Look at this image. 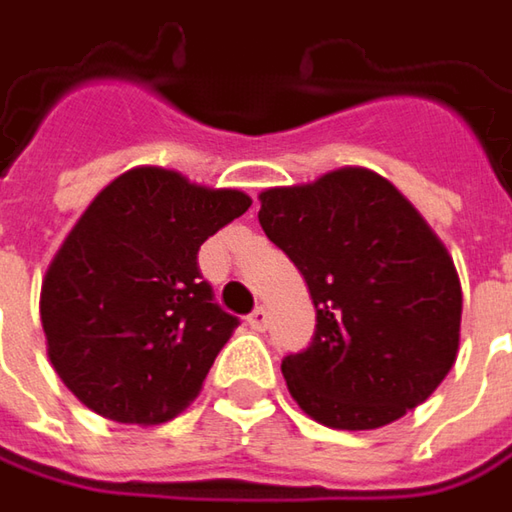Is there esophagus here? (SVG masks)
<instances>
[{
    "label": "esophagus",
    "mask_w": 512,
    "mask_h": 512,
    "mask_svg": "<svg viewBox=\"0 0 512 512\" xmlns=\"http://www.w3.org/2000/svg\"><path fill=\"white\" fill-rule=\"evenodd\" d=\"M246 323H249L255 332H263V329H266V323H269V312H266L263 306H257V309H252V312H249Z\"/></svg>",
    "instance_id": "1"
}]
</instances>
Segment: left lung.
Returning <instances> with one entry per match:
<instances>
[{
	"instance_id": "left-lung-1",
	"label": "left lung",
	"mask_w": 512,
	"mask_h": 512,
	"mask_svg": "<svg viewBox=\"0 0 512 512\" xmlns=\"http://www.w3.org/2000/svg\"><path fill=\"white\" fill-rule=\"evenodd\" d=\"M257 220L309 286L312 344L283 358L306 415L375 430L424 404L453 369L461 283L412 203L367 168L260 194Z\"/></svg>"
}]
</instances>
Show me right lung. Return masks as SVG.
Wrapping results in <instances>:
<instances>
[{"label":"right lung","instance_id":"1","mask_svg":"<svg viewBox=\"0 0 512 512\" xmlns=\"http://www.w3.org/2000/svg\"><path fill=\"white\" fill-rule=\"evenodd\" d=\"M243 191L131 168L94 197L42 283V329L62 384L120 424H163L200 392L237 318L197 252L246 212Z\"/></svg>","mask_w":512,"mask_h":512}]
</instances>
